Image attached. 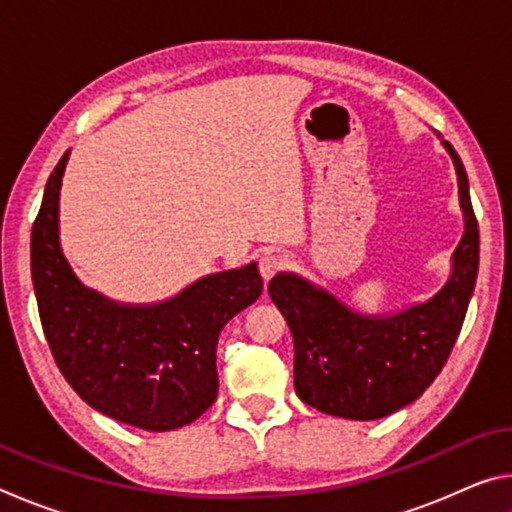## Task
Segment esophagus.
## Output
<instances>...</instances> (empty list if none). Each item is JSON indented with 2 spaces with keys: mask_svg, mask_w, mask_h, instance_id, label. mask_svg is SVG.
<instances>
[{
  "mask_svg": "<svg viewBox=\"0 0 512 512\" xmlns=\"http://www.w3.org/2000/svg\"><path fill=\"white\" fill-rule=\"evenodd\" d=\"M284 266V259L280 255H264L262 259H259V273H262L264 282L271 280V277L280 271V268Z\"/></svg>",
  "mask_w": 512,
  "mask_h": 512,
  "instance_id": "34e87169",
  "label": "esophagus"
}]
</instances>
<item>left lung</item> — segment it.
Here are the masks:
<instances>
[{"instance_id": "8db88e82", "label": "left lung", "mask_w": 512, "mask_h": 512, "mask_svg": "<svg viewBox=\"0 0 512 512\" xmlns=\"http://www.w3.org/2000/svg\"><path fill=\"white\" fill-rule=\"evenodd\" d=\"M440 142L456 167L465 230L452 273L429 300L393 314H361L298 273L268 282L293 334L296 393L327 415L379 420L404 409L438 377L461 332L479 273V225L463 162L452 144Z\"/></svg>"}]
</instances>
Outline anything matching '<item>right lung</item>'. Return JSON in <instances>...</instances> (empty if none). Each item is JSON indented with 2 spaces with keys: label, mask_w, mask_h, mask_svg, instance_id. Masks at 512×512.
I'll return each mask as SVG.
<instances>
[{
  "label": "right lung",
  "mask_w": 512,
  "mask_h": 512,
  "mask_svg": "<svg viewBox=\"0 0 512 512\" xmlns=\"http://www.w3.org/2000/svg\"><path fill=\"white\" fill-rule=\"evenodd\" d=\"M67 160L69 151L47 180L31 230V277L51 354L94 411L146 431L185 427L216 400V343L225 323L262 293L257 262L205 275L153 305L88 289L60 248Z\"/></svg>",
  "instance_id": "add662e5"
}]
</instances>
